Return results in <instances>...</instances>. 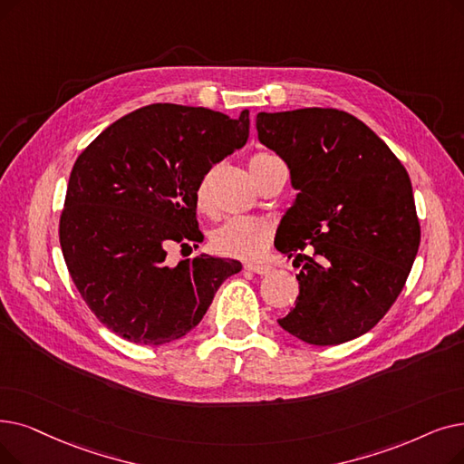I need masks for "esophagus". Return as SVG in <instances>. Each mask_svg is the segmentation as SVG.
Masks as SVG:
<instances>
[{
  "instance_id": "34e87169",
  "label": "esophagus",
  "mask_w": 464,
  "mask_h": 464,
  "mask_svg": "<svg viewBox=\"0 0 464 464\" xmlns=\"http://www.w3.org/2000/svg\"><path fill=\"white\" fill-rule=\"evenodd\" d=\"M245 269L250 271V273H256V275H267V273H271L269 266H259V264H246Z\"/></svg>"
}]
</instances>
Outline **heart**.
<instances>
[{"label": "heart", "mask_w": 464, "mask_h": 464, "mask_svg": "<svg viewBox=\"0 0 464 464\" xmlns=\"http://www.w3.org/2000/svg\"><path fill=\"white\" fill-rule=\"evenodd\" d=\"M269 157L267 153L256 155L250 165L257 163L259 159ZM195 203L200 212L210 210V195H208V176L198 184L195 193ZM271 226L264 219H252V218H233L226 224H221L218 229L212 231L210 245L214 252L226 256L254 261L264 256L271 243Z\"/></svg>", "instance_id": "heart-1"}]
</instances>
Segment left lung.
Listing matches in <instances>:
<instances>
[{
  "instance_id": "1",
  "label": "left lung",
  "mask_w": 464,
  "mask_h": 464,
  "mask_svg": "<svg viewBox=\"0 0 464 464\" xmlns=\"http://www.w3.org/2000/svg\"><path fill=\"white\" fill-rule=\"evenodd\" d=\"M256 129L259 142L285 160L297 191L275 246L301 266L299 295L278 324L318 347L360 337L391 309L419 250L410 176L345 111H261Z\"/></svg>"
}]
</instances>
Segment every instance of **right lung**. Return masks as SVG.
<instances>
[{
  "label": "right lung",
  "instance_id": "obj_1",
  "mask_svg": "<svg viewBox=\"0 0 464 464\" xmlns=\"http://www.w3.org/2000/svg\"><path fill=\"white\" fill-rule=\"evenodd\" d=\"M250 113L151 104L117 119L77 157L60 246L96 318L138 345L189 334L240 261L200 254L167 264L172 245L203 243L195 193L212 165L248 140ZM191 248V246H189Z\"/></svg>",
  "mask_w": 464,
  "mask_h": 464
}]
</instances>
